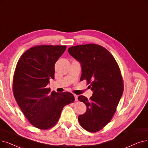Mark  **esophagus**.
Listing matches in <instances>:
<instances>
[{"label":"esophagus","mask_w":148,"mask_h":148,"mask_svg":"<svg viewBox=\"0 0 148 148\" xmlns=\"http://www.w3.org/2000/svg\"><path fill=\"white\" fill-rule=\"evenodd\" d=\"M74 98H75V101H77L78 100V96L75 95V94H74Z\"/></svg>","instance_id":"esophagus-1"}]
</instances>
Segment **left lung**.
<instances>
[{
	"label": "left lung",
	"mask_w": 148,
	"mask_h": 148,
	"mask_svg": "<svg viewBox=\"0 0 148 148\" xmlns=\"http://www.w3.org/2000/svg\"><path fill=\"white\" fill-rule=\"evenodd\" d=\"M68 51L81 64L80 81L86 80L93 91L89 100L83 95L79 96V100L87 108L85 114L79 116V121L86 131L97 132L112 118L123 92L119 66L113 56L99 45L71 47Z\"/></svg>",
	"instance_id": "8db88e82"
}]
</instances>
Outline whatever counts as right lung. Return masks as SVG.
<instances>
[{
  "mask_svg": "<svg viewBox=\"0 0 148 148\" xmlns=\"http://www.w3.org/2000/svg\"><path fill=\"white\" fill-rule=\"evenodd\" d=\"M66 46L39 45L28 49L18 60L13 78L14 98L34 127L48 130L58 121L63 107L73 103L69 92H50L47 86L54 79L55 63Z\"/></svg>",
  "mask_w": 148,
  "mask_h": 148,
  "instance_id": "1",
  "label": "right lung"
}]
</instances>
